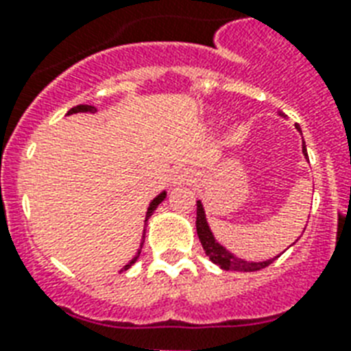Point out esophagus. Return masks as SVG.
I'll list each match as a JSON object with an SVG mask.
<instances>
[{"label": "esophagus", "mask_w": 351, "mask_h": 351, "mask_svg": "<svg viewBox=\"0 0 351 351\" xmlns=\"http://www.w3.org/2000/svg\"><path fill=\"white\" fill-rule=\"evenodd\" d=\"M193 173L189 169H178L173 176V184L175 186H182V184H191Z\"/></svg>", "instance_id": "34e87169"}]
</instances>
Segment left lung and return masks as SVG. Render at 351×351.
<instances>
[{"instance_id":"left-lung-1","label":"left lung","mask_w":351,"mask_h":351,"mask_svg":"<svg viewBox=\"0 0 351 351\" xmlns=\"http://www.w3.org/2000/svg\"><path fill=\"white\" fill-rule=\"evenodd\" d=\"M282 114V112H280ZM297 127V131H300L299 125ZM302 153L308 158V153H306V143L302 142ZM197 233L198 239L202 242V247L206 251V255L209 256V261L220 266L226 271H258L262 267H267L271 264L273 261H277V256L275 258H269V261L264 262H250L244 261V258H239V256H234L231 251H228L222 244L217 242V239L213 237L211 230H209L208 219H206V211H204L202 202L198 200L197 202Z\"/></svg>"}]
</instances>
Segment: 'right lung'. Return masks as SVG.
<instances>
[{
  "mask_svg": "<svg viewBox=\"0 0 351 351\" xmlns=\"http://www.w3.org/2000/svg\"><path fill=\"white\" fill-rule=\"evenodd\" d=\"M96 111V107H93V106H76V107H73V109H71V111L67 112V114H76V112H95ZM165 195H167V193L165 191H162L158 195V197L154 198L153 202L149 204V208H147V215H145V222H147L149 220V217H151V215L154 213V209L158 208L160 204L164 202V198H165ZM143 239H145V230H143ZM142 244H143V240H142ZM138 256H140V250H138V253L134 256H132V261L129 262V264H127V266H123L121 267V271H125V269H129V267L132 266V264H134V262H136V258Z\"/></svg>",
  "mask_w": 351,
  "mask_h": 351,
  "instance_id": "obj_1",
  "label": "right lung"
}]
</instances>
